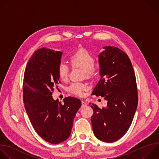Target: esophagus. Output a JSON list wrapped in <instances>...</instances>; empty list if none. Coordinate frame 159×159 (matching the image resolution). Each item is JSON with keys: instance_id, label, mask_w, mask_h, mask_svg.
Here are the masks:
<instances>
[{"instance_id": "1", "label": "esophagus", "mask_w": 159, "mask_h": 159, "mask_svg": "<svg viewBox=\"0 0 159 159\" xmlns=\"http://www.w3.org/2000/svg\"><path fill=\"white\" fill-rule=\"evenodd\" d=\"M87 103L85 102L82 101V107H85L87 106Z\"/></svg>"}]
</instances>
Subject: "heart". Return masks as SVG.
<instances>
[{
    "label": "heart",
    "instance_id": "b5f03b06",
    "mask_svg": "<svg viewBox=\"0 0 159 159\" xmlns=\"http://www.w3.org/2000/svg\"><path fill=\"white\" fill-rule=\"evenodd\" d=\"M70 61L74 66H77L85 70L87 77L92 75L94 71L95 59L90 53L85 48H80L75 51L70 57ZM69 69L67 64L61 62L58 66V75L59 77L66 80L69 76ZM87 89V86L82 83L75 82L72 84L69 90L77 95H82L84 91Z\"/></svg>",
    "mask_w": 159,
    "mask_h": 159
}]
</instances>
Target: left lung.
<instances>
[{"instance_id": "obj_1", "label": "left lung", "mask_w": 159, "mask_h": 159, "mask_svg": "<svg viewBox=\"0 0 159 159\" xmlns=\"http://www.w3.org/2000/svg\"><path fill=\"white\" fill-rule=\"evenodd\" d=\"M98 55L100 79L92 94L104 97L106 108L89 103L95 136L105 142H113L127 132L138 104L136 79L130 60L118 47L107 45Z\"/></svg>"}]
</instances>
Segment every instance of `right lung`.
I'll use <instances>...</instances> for the list:
<instances>
[{
  "label": "right lung",
  "mask_w": 159,
  "mask_h": 159,
  "mask_svg": "<svg viewBox=\"0 0 159 159\" xmlns=\"http://www.w3.org/2000/svg\"><path fill=\"white\" fill-rule=\"evenodd\" d=\"M63 52L46 47L35 51L27 64L23 84L25 109L38 135L50 143H60L71 134L81 101L66 97L63 103L53 98L54 86L59 82L58 66Z\"/></svg>",
  "instance_id": "obj_1"
}]
</instances>
